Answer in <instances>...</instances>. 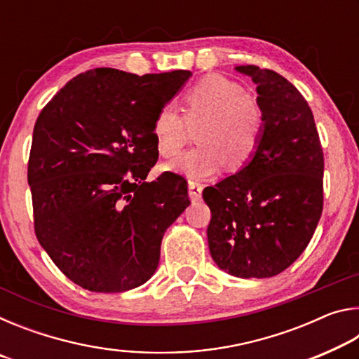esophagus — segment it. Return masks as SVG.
<instances>
[{"mask_svg": "<svg viewBox=\"0 0 359 359\" xmlns=\"http://www.w3.org/2000/svg\"><path fill=\"white\" fill-rule=\"evenodd\" d=\"M203 188L204 187L198 182H188V196H190L191 201H199L203 198Z\"/></svg>", "mask_w": 359, "mask_h": 359, "instance_id": "34e87169", "label": "esophagus"}]
</instances>
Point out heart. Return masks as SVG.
<instances>
[{
    "label": "heart",
    "instance_id": "obj_1",
    "mask_svg": "<svg viewBox=\"0 0 359 359\" xmlns=\"http://www.w3.org/2000/svg\"><path fill=\"white\" fill-rule=\"evenodd\" d=\"M198 149L168 163L172 172L190 179L215 175L248 165L263 135V112L244 88L223 76H205L185 95V117L175 106H165L154 121V139L160 155L175 156L198 130Z\"/></svg>",
    "mask_w": 359,
    "mask_h": 359
}]
</instances>
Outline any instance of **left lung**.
<instances>
[{"label":"left lung","instance_id":"obj_1","mask_svg":"<svg viewBox=\"0 0 359 359\" xmlns=\"http://www.w3.org/2000/svg\"><path fill=\"white\" fill-rule=\"evenodd\" d=\"M257 83L263 135L255 156L203 193L212 259L228 274H280L306 250L323 210V150L313 114L293 83L271 69L236 66Z\"/></svg>","mask_w":359,"mask_h":359}]
</instances>
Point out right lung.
<instances>
[{
    "mask_svg": "<svg viewBox=\"0 0 359 359\" xmlns=\"http://www.w3.org/2000/svg\"><path fill=\"white\" fill-rule=\"evenodd\" d=\"M190 77L92 69L39 114L28 163L34 231L79 287L121 293L155 274L163 236L190 199L177 174L145 182L158 158L154 121Z\"/></svg>",
    "mask_w": 359,
    "mask_h": 359,
    "instance_id": "add662e5",
    "label": "right lung"
}]
</instances>
